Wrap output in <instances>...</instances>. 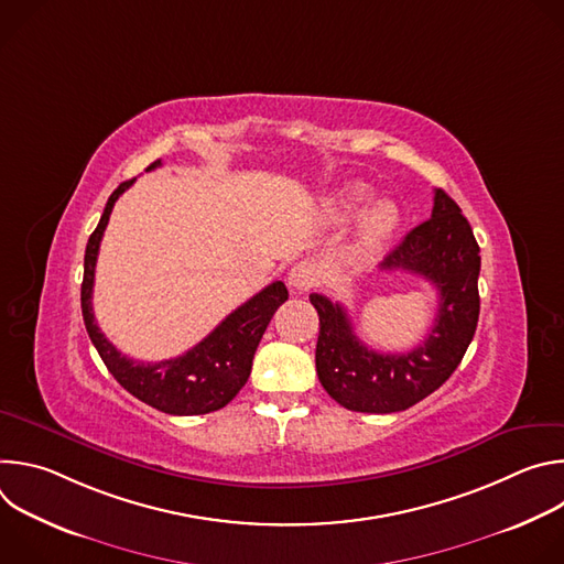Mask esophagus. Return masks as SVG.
<instances>
[{
	"label": "esophagus",
	"mask_w": 564,
	"mask_h": 564,
	"mask_svg": "<svg viewBox=\"0 0 564 564\" xmlns=\"http://www.w3.org/2000/svg\"><path fill=\"white\" fill-rule=\"evenodd\" d=\"M316 279H318V270H316V265L310 263V261L296 263V265L290 270V274H288L290 288H294V290H299V292L312 288Z\"/></svg>",
	"instance_id": "34e87169"
}]
</instances>
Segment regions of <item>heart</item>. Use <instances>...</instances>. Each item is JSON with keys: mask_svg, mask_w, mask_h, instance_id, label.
I'll use <instances>...</instances> for the list:
<instances>
[{"mask_svg": "<svg viewBox=\"0 0 564 564\" xmlns=\"http://www.w3.org/2000/svg\"><path fill=\"white\" fill-rule=\"evenodd\" d=\"M370 196V187L364 183H350L346 185L330 203V214L337 220H346L350 214H355L366 198ZM399 227V207L390 198H377L372 200L364 214L359 216L357 229H355V248L361 254H370L379 248H383L392 234Z\"/></svg>", "mask_w": 564, "mask_h": 564, "instance_id": "heart-1", "label": "heart"}]
</instances>
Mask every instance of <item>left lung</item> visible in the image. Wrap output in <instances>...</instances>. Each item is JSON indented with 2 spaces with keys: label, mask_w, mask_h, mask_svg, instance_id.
I'll return each mask as SVG.
<instances>
[{
  "label": "left lung",
  "mask_w": 564,
  "mask_h": 564,
  "mask_svg": "<svg viewBox=\"0 0 564 564\" xmlns=\"http://www.w3.org/2000/svg\"><path fill=\"white\" fill-rule=\"evenodd\" d=\"M381 270L420 274L440 292L435 324L411 352L370 350L357 339L344 305L310 294L318 312V381L337 404L355 413H399L415 406L453 375L477 328L479 246L444 189H435L431 218L404 236Z\"/></svg>",
  "instance_id": "obj_1"
}]
</instances>
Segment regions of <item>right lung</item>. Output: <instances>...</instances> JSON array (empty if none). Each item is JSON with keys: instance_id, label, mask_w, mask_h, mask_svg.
Returning a JSON list of instances; mask_svg holds the SVG:
<instances>
[{"instance_id": "1", "label": "right lung", "mask_w": 564, "mask_h": 564, "mask_svg": "<svg viewBox=\"0 0 564 564\" xmlns=\"http://www.w3.org/2000/svg\"><path fill=\"white\" fill-rule=\"evenodd\" d=\"M160 167V160L151 163L147 172ZM135 181V178H133ZM122 183L107 200L105 214L89 236L85 252V279H83V316L87 333L116 381L138 397L144 404L167 415H205L214 413L238 394L246 386L252 359L259 341L281 303L288 301V288L283 281L270 283L257 296L227 314L220 324L200 344L176 359L158 364L133 361L122 355L98 328L94 314V279L100 240L107 229L116 200L133 185Z\"/></svg>"}]
</instances>
